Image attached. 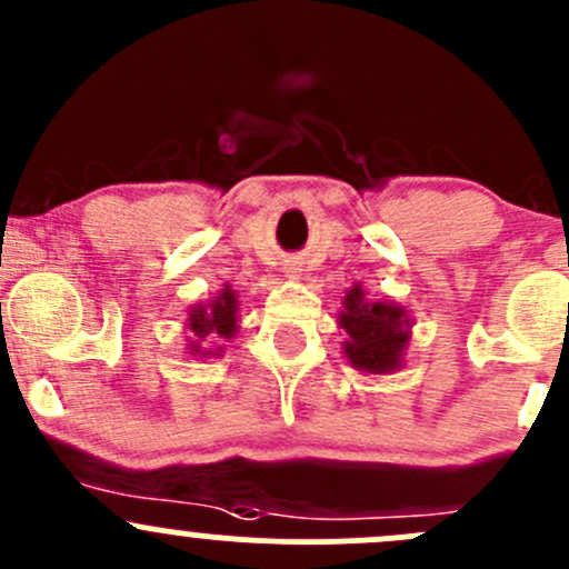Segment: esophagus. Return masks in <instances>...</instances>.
<instances>
[{"mask_svg": "<svg viewBox=\"0 0 569 569\" xmlns=\"http://www.w3.org/2000/svg\"><path fill=\"white\" fill-rule=\"evenodd\" d=\"M289 274H291V278H297V272H295V267H291V272H289Z\"/></svg>", "mask_w": 569, "mask_h": 569, "instance_id": "34e87169", "label": "esophagus"}]
</instances>
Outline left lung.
<instances>
[{
  "mask_svg": "<svg viewBox=\"0 0 569 569\" xmlns=\"http://www.w3.org/2000/svg\"><path fill=\"white\" fill-rule=\"evenodd\" d=\"M338 327L347 330L341 349L349 366L363 375H393L405 366L412 319L405 306L371 300L360 283L343 295Z\"/></svg>",
  "mask_w": 569,
  "mask_h": 569,
  "instance_id": "1",
  "label": "left lung"
}]
</instances>
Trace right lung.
I'll list each match as a JSON object with an SVG mask.
<instances>
[{
  "label": "right lung",
  "instance_id": "add662e5",
  "mask_svg": "<svg viewBox=\"0 0 569 569\" xmlns=\"http://www.w3.org/2000/svg\"><path fill=\"white\" fill-rule=\"evenodd\" d=\"M187 330L192 341L187 343L192 358H220L226 352V341L239 332V297L226 283L220 295L209 302H198L187 311Z\"/></svg>",
  "mask_w": 569,
  "mask_h": 569
}]
</instances>
